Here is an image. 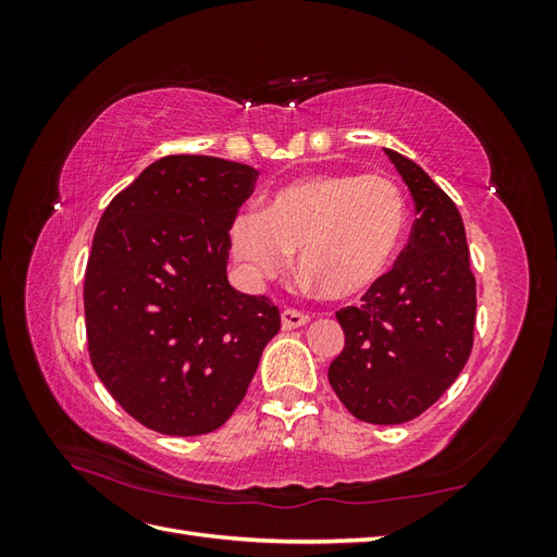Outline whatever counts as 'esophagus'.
<instances>
[{"label": "esophagus", "instance_id": "34e87169", "mask_svg": "<svg viewBox=\"0 0 557 557\" xmlns=\"http://www.w3.org/2000/svg\"><path fill=\"white\" fill-rule=\"evenodd\" d=\"M309 320H311V315H307V313L295 311V309H285V311L281 313V327H283V330H297V327H301V325H307Z\"/></svg>", "mask_w": 557, "mask_h": 557}]
</instances>
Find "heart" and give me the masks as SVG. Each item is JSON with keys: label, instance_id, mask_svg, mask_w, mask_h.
<instances>
[{"label": "heart", "instance_id": "heart-1", "mask_svg": "<svg viewBox=\"0 0 557 557\" xmlns=\"http://www.w3.org/2000/svg\"><path fill=\"white\" fill-rule=\"evenodd\" d=\"M407 227V197L391 178L313 174L283 185L262 211H242L230 225V246L252 278L281 274L297 250L301 274L344 299L387 274Z\"/></svg>", "mask_w": 557, "mask_h": 557}]
</instances>
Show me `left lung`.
I'll return each instance as SVG.
<instances>
[{"instance_id":"8db88e82","label":"left lung","mask_w":557,"mask_h":557,"mask_svg":"<svg viewBox=\"0 0 557 557\" xmlns=\"http://www.w3.org/2000/svg\"><path fill=\"white\" fill-rule=\"evenodd\" d=\"M413 197L416 223L395 267L360 307L336 311L346 344L327 369L364 423L399 425L440 399L474 346L476 278L458 207L413 160L383 148Z\"/></svg>"}]
</instances>
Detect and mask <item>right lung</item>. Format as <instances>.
<instances>
[{"mask_svg":"<svg viewBox=\"0 0 557 557\" xmlns=\"http://www.w3.org/2000/svg\"><path fill=\"white\" fill-rule=\"evenodd\" d=\"M258 170L166 156L117 193L83 285L90 362L111 397L160 434L221 428L281 330L264 295L227 281L230 225Z\"/></svg>","mask_w":557,"mask_h":557,"instance_id":"right-lung-1","label":"right lung"}]
</instances>
